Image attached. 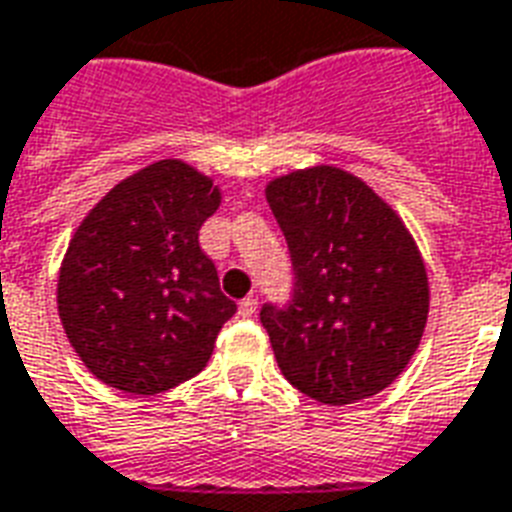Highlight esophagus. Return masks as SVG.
Listing matches in <instances>:
<instances>
[{
    "label": "esophagus",
    "instance_id": "34e87169",
    "mask_svg": "<svg viewBox=\"0 0 512 512\" xmlns=\"http://www.w3.org/2000/svg\"><path fill=\"white\" fill-rule=\"evenodd\" d=\"M255 308H257V298L255 295H247V298L239 303V314L241 317H252V314H255Z\"/></svg>",
    "mask_w": 512,
    "mask_h": 512
}]
</instances>
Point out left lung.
Masks as SVG:
<instances>
[{
  "mask_svg": "<svg viewBox=\"0 0 512 512\" xmlns=\"http://www.w3.org/2000/svg\"><path fill=\"white\" fill-rule=\"evenodd\" d=\"M295 268L287 308L263 306L282 376L311 400L378 395L416 354L429 279L403 217L360 177L308 166L265 185Z\"/></svg>",
  "mask_w": 512,
  "mask_h": 512,
  "instance_id": "8db88e82",
  "label": "left lung"
}]
</instances>
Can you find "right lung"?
I'll use <instances>...</instances> for the list:
<instances>
[{
    "instance_id": "add662e5",
    "label": "right lung",
    "mask_w": 512,
    "mask_h": 512,
    "mask_svg": "<svg viewBox=\"0 0 512 512\" xmlns=\"http://www.w3.org/2000/svg\"><path fill=\"white\" fill-rule=\"evenodd\" d=\"M220 185L179 158L117 182L58 268L64 333L93 376L128 395H158L198 376L236 303L220 292L198 230Z\"/></svg>"
}]
</instances>
